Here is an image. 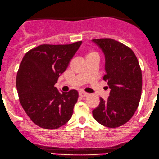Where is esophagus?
Instances as JSON below:
<instances>
[{
  "instance_id": "obj_1",
  "label": "esophagus",
  "mask_w": 159,
  "mask_h": 159,
  "mask_svg": "<svg viewBox=\"0 0 159 159\" xmlns=\"http://www.w3.org/2000/svg\"><path fill=\"white\" fill-rule=\"evenodd\" d=\"M79 95H80V96H81V97H86L88 95V93H85V92H83V91H80L79 93Z\"/></svg>"
}]
</instances>
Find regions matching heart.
I'll return each instance as SVG.
<instances>
[{
	"label": "heart",
	"instance_id": "b5f03b06",
	"mask_svg": "<svg viewBox=\"0 0 159 159\" xmlns=\"http://www.w3.org/2000/svg\"><path fill=\"white\" fill-rule=\"evenodd\" d=\"M92 54H97L95 52H89L88 53V54H87V55L86 56H89V55H92Z\"/></svg>",
	"mask_w": 159,
	"mask_h": 159
}]
</instances>
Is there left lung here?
I'll use <instances>...</instances> for the list:
<instances>
[{"mask_svg": "<svg viewBox=\"0 0 159 159\" xmlns=\"http://www.w3.org/2000/svg\"><path fill=\"white\" fill-rule=\"evenodd\" d=\"M105 55V75L110 93L100 98L93 111L95 120L110 128L118 127L130 120L137 109L142 93V71L136 55L127 46L111 39H93Z\"/></svg>", "mask_w": 159, "mask_h": 159, "instance_id": "left-lung-1", "label": "left lung"}]
</instances>
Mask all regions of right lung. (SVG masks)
<instances>
[{"mask_svg": "<svg viewBox=\"0 0 159 159\" xmlns=\"http://www.w3.org/2000/svg\"><path fill=\"white\" fill-rule=\"evenodd\" d=\"M82 42L70 45H42L23 57L16 75L20 104L36 125L48 129L62 127L72 117L79 94L60 93L54 86Z\"/></svg>", "mask_w": 159, "mask_h": 159, "instance_id": "1", "label": "right lung"}]
</instances>
